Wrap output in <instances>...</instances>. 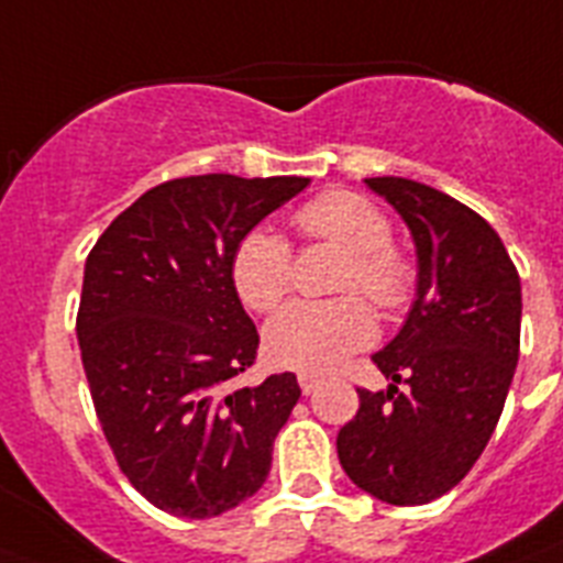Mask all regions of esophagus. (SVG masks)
<instances>
[{
	"instance_id": "1",
	"label": "esophagus",
	"mask_w": 563,
	"mask_h": 563,
	"mask_svg": "<svg viewBox=\"0 0 563 563\" xmlns=\"http://www.w3.org/2000/svg\"><path fill=\"white\" fill-rule=\"evenodd\" d=\"M297 380H300V389H303V395H311V391H314L320 386V377L318 375H309V372H303V375L297 377Z\"/></svg>"
}]
</instances>
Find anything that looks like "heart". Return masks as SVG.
<instances>
[{
    "label": "heart",
    "instance_id": "obj_1",
    "mask_svg": "<svg viewBox=\"0 0 563 563\" xmlns=\"http://www.w3.org/2000/svg\"><path fill=\"white\" fill-rule=\"evenodd\" d=\"M300 238L346 252L338 291H361L384 311L409 303L415 268L391 245V223L354 191H325L295 214ZM231 283L249 309L272 311L291 289V245L268 229H252L231 252ZM375 340V318L361 297L295 300L266 325V357L280 369L329 372Z\"/></svg>",
    "mask_w": 563,
    "mask_h": 563
}]
</instances>
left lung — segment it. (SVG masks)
Instances as JSON below:
<instances>
[{
    "mask_svg": "<svg viewBox=\"0 0 563 563\" xmlns=\"http://www.w3.org/2000/svg\"><path fill=\"white\" fill-rule=\"evenodd\" d=\"M366 186L412 231L418 300L372 354L391 384L357 389L338 457L363 493L415 507L461 484L498 427L521 349V280L493 225L455 197L404 177Z\"/></svg>",
    "mask_w": 563,
    "mask_h": 563,
    "instance_id": "8db88e82",
    "label": "left lung"
}]
</instances>
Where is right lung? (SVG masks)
I'll list each match as a JSON object with an SVG mask.
<instances>
[{"instance_id": "1", "label": "right lung", "mask_w": 563, "mask_h": 563, "mask_svg": "<svg viewBox=\"0 0 563 563\" xmlns=\"http://www.w3.org/2000/svg\"><path fill=\"white\" fill-rule=\"evenodd\" d=\"M306 177L168 179L131 202L85 260L77 338L122 475L163 512L214 518L257 493L300 386H238L260 334L231 252Z\"/></svg>"}]
</instances>
